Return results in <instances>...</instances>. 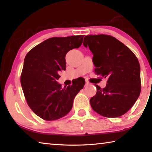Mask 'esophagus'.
Masks as SVG:
<instances>
[{
  "label": "esophagus",
  "instance_id": "34e87169",
  "mask_svg": "<svg viewBox=\"0 0 152 152\" xmlns=\"http://www.w3.org/2000/svg\"><path fill=\"white\" fill-rule=\"evenodd\" d=\"M90 84V82L88 81H86V83H85V86H88Z\"/></svg>",
  "mask_w": 152,
  "mask_h": 152
}]
</instances>
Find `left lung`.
<instances>
[{
	"label": "left lung",
	"instance_id": "8db88e82",
	"mask_svg": "<svg viewBox=\"0 0 152 152\" xmlns=\"http://www.w3.org/2000/svg\"><path fill=\"white\" fill-rule=\"evenodd\" d=\"M83 45L93 54L95 72L108 79L103 88L95 85L96 94L90 100L92 109L106 117L124 115L133 106L141 92L140 65L137 57L110 35H86Z\"/></svg>",
	"mask_w": 152,
	"mask_h": 152
}]
</instances>
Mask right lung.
I'll return each mask as SVG.
<instances>
[{
  "label": "right lung",
  "instance_id": "1",
  "mask_svg": "<svg viewBox=\"0 0 152 152\" xmlns=\"http://www.w3.org/2000/svg\"><path fill=\"white\" fill-rule=\"evenodd\" d=\"M84 35L51 37L36 45L24 60L20 84L27 104L37 116L46 121L63 117L70 111L76 95L83 88V78L64 86L57 81L65 70L66 55L82 45Z\"/></svg>",
  "mask_w": 152,
  "mask_h": 152
}]
</instances>
